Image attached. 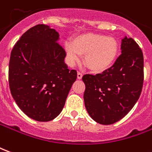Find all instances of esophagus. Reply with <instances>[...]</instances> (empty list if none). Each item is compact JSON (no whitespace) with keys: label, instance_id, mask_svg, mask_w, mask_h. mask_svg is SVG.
<instances>
[{"label":"esophagus","instance_id":"esophagus-1","mask_svg":"<svg viewBox=\"0 0 152 152\" xmlns=\"http://www.w3.org/2000/svg\"><path fill=\"white\" fill-rule=\"evenodd\" d=\"M77 77H78V79H81L82 77H83V73H81V72H78Z\"/></svg>","mask_w":152,"mask_h":152}]
</instances>
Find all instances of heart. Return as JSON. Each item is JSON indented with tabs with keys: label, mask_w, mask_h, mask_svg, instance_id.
<instances>
[{
	"label": "heart",
	"mask_w": 152,
	"mask_h": 152,
	"mask_svg": "<svg viewBox=\"0 0 152 152\" xmlns=\"http://www.w3.org/2000/svg\"><path fill=\"white\" fill-rule=\"evenodd\" d=\"M65 50L70 63L77 62L81 55H85L86 66L92 71L101 72L108 69L115 61L119 44L112 37L84 33L74 37L73 44H65Z\"/></svg>",
	"instance_id": "obj_1"
}]
</instances>
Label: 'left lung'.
Instances as JSON below:
<instances>
[{"label": "left lung", "instance_id": "left-lung-1", "mask_svg": "<svg viewBox=\"0 0 152 152\" xmlns=\"http://www.w3.org/2000/svg\"><path fill=\"white\" fill-rule=\"evenodd\" d=\"M122 53L102 74H85L83 95L89 115L102 124H112L129 112L142 90L143 54L138 44L124 37Z\"/></svg>", "mask_w": 152, "mask_h": 152}]
</instances>
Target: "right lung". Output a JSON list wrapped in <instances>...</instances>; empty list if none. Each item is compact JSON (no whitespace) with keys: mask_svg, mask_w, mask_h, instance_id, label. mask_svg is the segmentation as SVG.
I'll return each instance as SVG.
<instances>
[{"mask_svg":"<svg viewBox=\"0 0 152 152\" xmlns=\"http://www.w3.org/2000/svg\"><path fill=\"white\" fill-rule=\"evenodd\" d=\"M59 33L37 24L23 34L13 47L9 85L16 104L31 119L47 122L62 111L77 71L64 63L66 52Z\"/></svg>","mask_w":152,"mask_h":152,"instance_id":"add662e5","label":"right lung"}]
</instances>
